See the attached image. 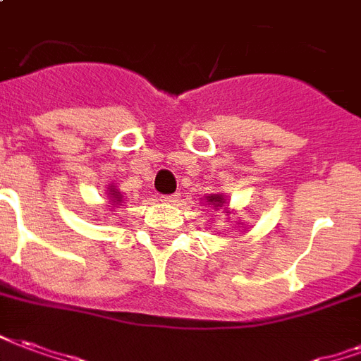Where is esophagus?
<instances>
[{
	"label": "esophagus",
	"mask_w": 361,
	"mask_h": 361,
	"mask_svg": "<svg viewBox=\"0 0 361 361\" xmlns=\"http://www.w3.org/2000/svg\"><path fill=\"white\" fill-rule=\"evenodd\" d=\"M180 199V195L176 193V195H164V197H160V201L162 202H176Z\"/></svg>",
	"instance_id": "34e87169"
}]
</instances>
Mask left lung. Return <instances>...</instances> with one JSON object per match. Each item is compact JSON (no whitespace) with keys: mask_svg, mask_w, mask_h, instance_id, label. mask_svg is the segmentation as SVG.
Listing matches in <instances>:
<instances>
[{"mask_svg":"<svg viewBox=\"0 0 361 361\" xmlns=\"http://www.w3.org/2000/svg\"><path fill=\"white\" fill-rule=\"evenodd\" d=\"M204 202H207V204H210V207H214L216 210H218V208H221V207L228 210V197H226L224 193L208 195V197H204ZM229 214H231V212H229ZM241 228H243V224H241Z\"/></svg>","mask_w":361,"mask_h":361,"instance_id":"obj_1","label":"left lung"}]
</instances>
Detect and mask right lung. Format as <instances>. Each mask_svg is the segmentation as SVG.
Returning a JSON list of instances; mask_svg holds the SVG:
<instances>
[{"mask_svg":"<svg viewBox=\"0 0 361 361\" xmlns=\"http://www.w3.org/2000/svg\"><path fill=\"white\" fill-rule=\"evenodd\" d=\"M106 199H109V204H106V207L114 208L124 201V195L120 193L118 189L114 188V185H109V188H106Z\"/></svg>","mask_w":361,"mask_h":361,"instance_id":"1","label":"right lung"}]
</instances>
